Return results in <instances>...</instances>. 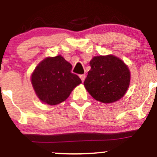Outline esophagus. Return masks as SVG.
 <instances>
[{
	"instance_id": "esophagus-1",
	"label": "esophagus",
	"mask_w": 157,
	"mask_h": 157,
	"mask_svg": "<svg viewBox=\"0 0 157 157\" xmlns=\"http://www.w3.org/2000/svg\"><path fill=\"white\" fill-rule=\"evenodd\" d=\"M86 75H80V79H81V80H82V82H84V80H85V79H86Z\"/></svg>"
}]
</instances>
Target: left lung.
<instances>
[{
    "instance_id": "left-lung-1",
    "label": "left lung",
    "mask_w": 157,
    "mask_h": 157,
    "mask_svg": "<svg viewBox=\"0 0 157 157\" xmlns=\"http://www.w3.org/2000/svg\"><path fill=\"white\" fill-rule=\"evenodd\" d=\"M90 66L84 86L95 100L110 103L124 96L130 83V71L121 60L113 55L97 56Z\"/></svg>"
}]
</instances>
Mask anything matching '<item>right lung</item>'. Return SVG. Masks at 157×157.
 Listing matches in <instances>:
<instances>
[{
	"mask_svg": "<svg viewBox=\"0 0 157 157\" xmlns=\"http://www.w3.org/2000/svg\"><path fill=\"white\" fill-rule=\"evenodd\" d=\"M72 66L60 55L47 57L36 67L32 83L37 97L48 105H57L69 96L74 88L82 82L71 73Z\"/></svg>",
	"mask_w": 157,
	"mask_h": 157,
	"instance_id": "right-lung-1",
	"label": "right lung"
}]
</instances>
